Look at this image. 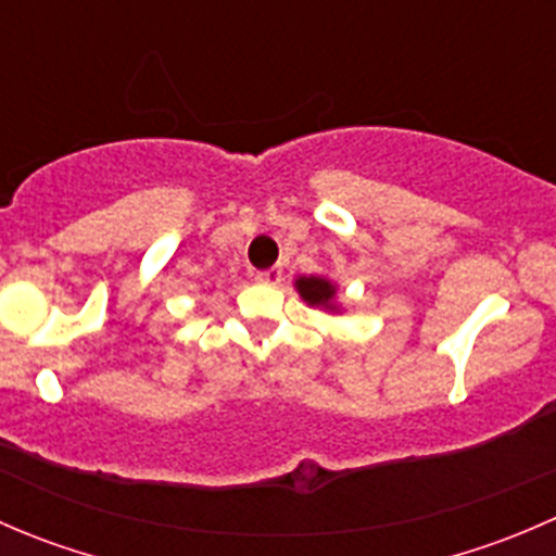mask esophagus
Here are the masks:
<instances>
[{
	"mask_svg": "<svg viewBox=\"0 0 556 556\" xmlns=\"http://www.w3.org/2000/svg\"><path fill=\"white\" fill-rule=\"evenodd\" d=\"M255 279L261 285H279L282 282V268L274 266V268H266V271H257Z\"/></svg>",
	"mask_w": 556,
	"mask_h": 556,
	"instance_id": "obj_1",
	"label": "esophagus"
}]
</instances>
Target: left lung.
<instances>
[{"label": "left lung", "instance_id": "8db88e82", "mask_svg": "<svg viewBox=\"0 0 556 556\" xmlns=\"http://www.w3.org/2000/svg\"><path fill=\"white\" fill-rule=\"evenodd\" d=\"M295 290L309 306H323V309L336 312V285L325 277H299Z\"/></svg>", "mask_w": 556, "mask_h": 556}]
</instances>
